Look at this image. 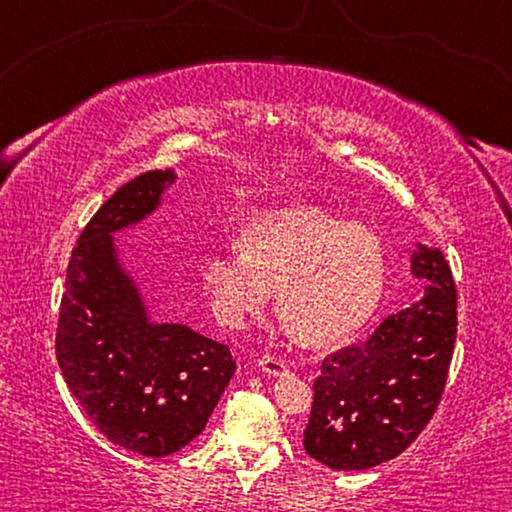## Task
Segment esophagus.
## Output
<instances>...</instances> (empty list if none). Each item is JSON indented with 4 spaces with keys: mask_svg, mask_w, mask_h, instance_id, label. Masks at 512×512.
<instances>
[{
    "mask_svg": "<svg viewBox=\"0 0 512 512\" xmlns=\"http://www.w3.org/2000/svg\"><path fill=\"white\" fill-rule=\"evenodd\" d=\"M257 366L262 372H266V375L271 377H282L287 375V363H284L280 357H271V354H266V357H262L257 361Z\"/></svg>",
    "mask_w": 512,
    "mask_h": 512,
    "instance_id": "obj_1",
    "label": "esophagus"
}]
</instances>
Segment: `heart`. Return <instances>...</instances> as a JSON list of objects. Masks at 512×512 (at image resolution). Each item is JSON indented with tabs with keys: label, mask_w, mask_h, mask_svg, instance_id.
<instances>
[{
	"label": "heart",
	"mask_w": 512,
	"mask_h": 512,
	"mask_svg": "<svg viewBox=\"0 0 512 512\" xmlns=\"http://www.w3.org/2000/svg\"><path fill=\"white\" fill-rule=\"evenodd\" d=\"M239 244L201 264L203 291L221 323L246 327L277 289V311L307 343L341 341L375 314L388 262L368 225L300 207L248 225Z\"/></svg>",
	"instance_id": "heart-1"
}]
</instances>
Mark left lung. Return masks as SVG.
Instances as JSON below:
<instances>
[{
  "mask_svg": "<svg viewBox=\"0 0 512 512\" xmlns=\"http://www.w3.org/2000/svg\"><path fill=\"white\" fill-rule=\"evenodd\" d=\"M411 273L424 296L388 314L368 341L332 354L314 381L305 449L332 470L400 456L436 413L456 341V287L438 248L418 244Z\"/></svg>",
  "mask_w": 512,
  "mask_h": 512,
  "instance_id": "8db88e82",
  "label": "left lung"
}]
</instances>
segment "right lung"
<instances>
[{
    "label": "right lung",
    "mask_w": 512,
    "mask_h": 512,
    "mask_svg": "<svg viewBox=\"0 0 512 512\" xmlns=\"http://www.w3.org/2000/svg\"><path fill=\"white\" fill-rule=\"evenodd\" d=\"M173 169L119 187L85 225L67 266L56 332L65 384L110 443L162 458L205 429L235 375L230 348L151 316L115 235L158 210Z\"/></svg>",
    "instance_id": "add662e5"
}]
</instances>
